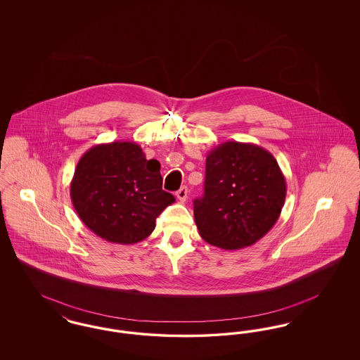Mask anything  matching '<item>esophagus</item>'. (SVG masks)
<instances>
[{
	"instance_id": "obj_1",
	"label": "esophagus",
	"mask_w": 360,
	"mask_h": 360,
	"mask_svg": "<svg viewBox=\"0 0 360 360\" xmlns=\"http://www.w3.org/2000/svg\"><path fill=\"white\" fill-rule=\"evenodd\" d=\"M188 190L186 186H182V188H179L176 193H175V195H176V198L181 201V202H185L186 201V198H188Z\"/></svg>"
}]
</instances>
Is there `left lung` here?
<instances>
[{
    "label": "left lung",
    "instance_id": "obj_1",
    "mask_svg": "<svg viewBox=\"0 0 360 360\" xmlns=\"http://www.w3.org/2000/svg\"><path fill=\"white\" fill-rule=\"evenodd\" d=\"M205 172L194 219L206 243L240 250L274 226L285 204L286 179L271 153L251 143L225 141L206 155Z\"/></svg>",
    "mask_w": 360,
    "mask_h": 360
}]
</instances>
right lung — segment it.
I'll return each mask as SVG.
<instances>
[{
	"instance_id": "add662e5",
	"label": "right lung",
	"mask_w": 360,
	"mask_h": 360,
	"mask_svg": "<svg viewBox=\"0 0 360 360\" xmlns=\"http://www.w3.org/2000/svg\"><path fill=\"white\" fill-rule=\"evenodd\" d=\"M162 182L160 163L147 160L139 144L113 141L82 155L70 195L82 223L98 238L135 244L153 233L156 217L175 202Z\"/></svg>"
}]
</instances>
